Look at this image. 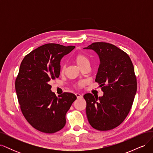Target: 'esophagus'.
I'll return each instance as SVG.
<instances>
[{
  "label": "esophagus",
  "mask_w": 153,
  "mask_h": 153,
  "mask_svg": "<svg viewBox=\"0 0 153 153\" xmlns=\"http://www.w3.org/2000/svg\"><path fill=\"white\" fill-rule=\"evenodd\" d=\"M75 95H76V96L77 97V98H82V95H81V94H79V93H76Z\"/></svg>",
  "instance_id": "obj_1"
}]
</instances>
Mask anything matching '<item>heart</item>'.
Masks as SVG:
<instances>
[{
  "label": "heart",
  "instance_id": "obj_1",
  "mask_svg": "<svg viewBox=\"0 0 153 153\" xmlns=\"http://www.w3.org/2000/svg\"><path fill=\"white\" fill-rule=\"evenodd\" d=\"M74 59H75V61L77 64V65L80 67V69L86 65H88V64H90L89 59H88L87 57L85 56V55L83 53L76 54L75 56V57H74ZM64 71H65V66L62 65L61 71V73H64ZM80 84H79L77 86L80 85Z\"/></svg>",
  "mask_w": 153,
  "mask_h": 153
}]
</instances>
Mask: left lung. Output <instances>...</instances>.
<instances>
[{
  "label": "left lung",
  "instance_id": "8db88e82",
  "mask_svg": "<svg viewBox=\"0 0 153 153\" xmlns=\"http://www.w3.org/2000/svg\"><path fill=\"white\" fill-rule=\"evenodd\" d=\"M87 50L98 54L100 64L95 81L103 96L85 94L86 114L92 128L100 131L112 129L121 124L132 106L137 92V78L129 55L115 45L93 43Z\"/></svg>",
  "mask_w": 153,
  "mask_h": 153
}]
</instances>
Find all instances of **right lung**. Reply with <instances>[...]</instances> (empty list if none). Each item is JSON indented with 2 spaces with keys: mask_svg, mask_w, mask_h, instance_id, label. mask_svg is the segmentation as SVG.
<instances>
[{
  "mask_svg": "<svg viewBox=\"0 0 153 153\" xmlns=\"http://www.w3.org/2000/svg\"><path fill=\"white\" fill-rule=\"evenodd\" d=\"M75 48L45 44L27 55L20 64L15 81L18 102L27 121L41 132L53 133L62 129L66 114L76 99L70 92L57 98L50 85L59 76L61 59Z\"/></svg>",
  "mask_w": 153,
  "mask_h": 153,
  "instance_id": "right-lung-1",
  "label": "right lung"
}]
</instances>
